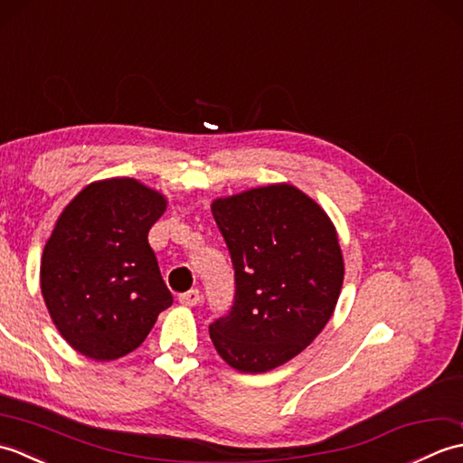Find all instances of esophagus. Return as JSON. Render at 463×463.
<instances>
[{"mask_svg":"<svg viewBox=\"0 0 463 463\" xmlns=\"http://www.w3.org/2000/svg\"><path fill=\"white\" fill-rule=\"evenodd\" d=\"M199 300H201V292L196 290V288L186 290V292H183L181 297H179V302L183 304V307H196V304H199Z\"/></svg>","mask_w":463,"mask_h":463,"instance_id":"1","label":"esophagus"}]
</instances>
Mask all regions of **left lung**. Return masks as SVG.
<instances>
[{"mask_svg":"<svg viewBox=\"0 0 463 463\" xmlns=\"http://www.w3.org/2000/svg\"><path fill=\"white\" fill-rule=\"evenodd\" d=\"M211 211L234 269L231 312L209 326L214 348L239 372L282 366L336 308L344 280L336 229L287 183L216 199Z\"/></svg>","mask_w":463,"mask_h":463,"instance_id":"obj_1","label":"left lung"}]
</instances>
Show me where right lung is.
I'll return each mask as SVG.
<instances>
[{
    "label": "right lung",
    "instance_id": "right-lung-1",
    "mask_svg": "<svg viewBox=\"0 0 463 463\" xmlns=\"http://www.w3.org/2000/svg\"><path fill=\"white\" fill-rule=\"evenodd\" d=\"M166 199L129 176L87 184L45 242L42 294L55 328L83 356L107 362L139 348L173 304L149 247Z\"/></svg>",
    "mask_w": 463,
    "mask_h": 463
}]
</instances>
